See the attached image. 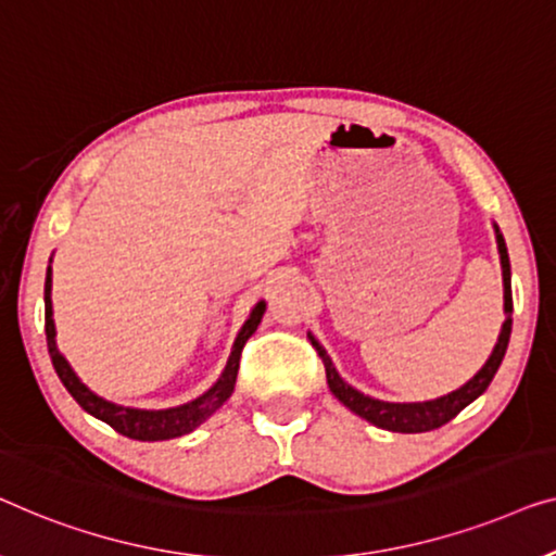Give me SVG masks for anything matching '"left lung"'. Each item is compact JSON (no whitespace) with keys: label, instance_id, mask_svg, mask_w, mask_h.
<instances>
[{"label":"left lung","instance_id":"1","mask_svg":"<svg viewBox=\"0 0 556 556\" xmlns=\"http://www.w3.org/2000/svg\"><path fill=\"white\" fill-rule=\"evenodd\" d=\"M496 231V247H498V256H502V277H504V325L502 332H498V340L491 355L479 372L473 375L471 380L464 382V386L451 390L441 397H433V401H424V403H390V401H378V397H370L365 393H359L350 382L340 378L338 367L332 365L327 350L319 345V342L312 338V345L323 357L325 363V372H327V386H330L332 395L338 401L355 413V416L365 418L367 424L382 428V431H393V433H426L433 431V428H441L443 424H448L458 416L466 405H471L476 397H479L483 390L491 386L494 375L502 365V359L506 355V348H509V338H511V312H514V302H511V264H509V252H506V241L504 233L498 231V226L494 224Z\"/></svg>","mask_w":556,"mask_h":556}]
</instances>
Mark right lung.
I'll return each mask as SVG.
<instances>
[{"mask_svg":"<svg viewBox=\"0 0 556 556\" xmlns=\"http://www.w3.org/2000/svg\"><path fill=\"white\" fill-rule=\"evenodd\" d=\"M52 264V256H50ZM264 312H267V302H256L254 309L249 312L247 323L241 325V330L233 340L231 355L226 359L224 372L218 375V380L211 386L206 393H201L193 401L176 405V408H163V410H143V408H130V405H118L113 401H105L98 393L85 386V382L77 378L73 365L67 363V357L58 350V340H54V319H52V267H47L45 277V334H47V350H50L54 372L60 375L62 386L67 388V393L80 403L85 413H90L92 418L103 420L115 431L132 438V441H168V438L186 435L197 431L201 424L214 416V413L222 408V405L229 401L233 393V386H237V372H239V357L241 350H244L247 340L252 338L260 327Z\"/></svg>","mask_w":556,"mask_h":556,"instance_id":"1","label":"right lung"}]
</instances>
